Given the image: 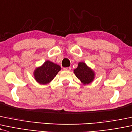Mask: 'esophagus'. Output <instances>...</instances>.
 <instances>
[{
    "instance_id": "obj_1",
    "label": "esophagus",
    "mask_w": 132,
    "mask_h": 132,
    "mask_svg": "<svg viewBox=\"0 0 132 132\" xmlns=\"http://www.w3.org/2000/svg\"><path fill=\"white\" fill-rule=\"evenodd\" d=\"M63 69H64V70L66 71H70V70H71V68H70V67L64 68H63Z\"/></svg>"
}]
</instances>
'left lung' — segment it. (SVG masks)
I'll use <instances>...</instances> for the list:
<instances>
[{"label": "left lung", "instance_id": "left-lung-1", "mask_svg": "<svg viewBox=\"0 0 132 132\" xmlns=\"http://www.w3.org/2000/svg\"><path fill=\"white\" fill-rule=\"evenodd\" d=\"M76 77L84 85L89 84L95 78V72L84 62L79 63L78 66L74 70Z\"/></svg>", "mask_w": 132, "mask_h": 132}]
</instances>
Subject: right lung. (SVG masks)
Returning a JSON list of instances; mask_svg holds the SVG:
<instances>
[{
    "instance_id": "right-lung-1",
    "label": "right lung",
    "mask_w": 132,
    "mask_h": 132,
    "mask_svg": "<svg viewBox=\"0 0 132 132\" xmlns=\"http://www.w3.org/2000/svg\"><path fill=\"white\" fill-rule=\"evenodd\" d=\"M60 70L61 67L59 65L47 60L34 70L35 80L40 84H47L53 80Z\"/></svg>"
}]
</instances>
